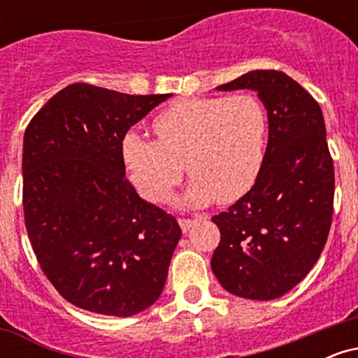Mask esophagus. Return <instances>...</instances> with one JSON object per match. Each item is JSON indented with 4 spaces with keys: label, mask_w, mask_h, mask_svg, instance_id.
<instances>
[{
    "label": "esophagus",
    "mask_w": 358,
    "mask_h": 358,
    "mask_svg": "<svg viewBox=\"0 0 358 358\" xmlns=\"http://www.w3.org/2000/svg\"><path fill=\"white\" fill-rule=\"evenodd\" d=\"M178 224H180V227H182L183 232H188L193 225L196 224V219H178Z\"/></svg>",
    "instance_id": "1"
}]
</instances>
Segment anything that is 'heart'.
Segmentation results:
<instances>
[{"label": "heart", "mask_w": 358, "mask_h": 358, "mask_svg": "<svg viewBox=\"0 0 358 358\" xmlns=\"http://www.w3.org/2000/svg\"><path fill=\"white\" fill-rule=\"evenodd\" d=\"M158 141L126 133L121 153L143 196L159 202L193 176L185 203H232L256 183L268 145V114L248 92L176 101L153 119Z\"/></svg>", "instance_id": "heart-1"}]
</instances>
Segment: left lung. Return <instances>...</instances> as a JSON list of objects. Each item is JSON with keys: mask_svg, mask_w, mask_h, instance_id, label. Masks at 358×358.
<instances>
[{"mask_svg": "<svg viewBox=\"0 0 358 358\" xmlns=\"http://www.w3.org/2000/svg\"><path fill=\"white\" fill-rule=\"evenodd\" d=\"M252 89L268 109L269 139L256 183L213 215L212 271L236 296L268 301L310 273L334 217L335 171L320 104L279 71H252L217 87Z\"/></svg>", "mask_w": 358, "mask_h": 358, "instance_id": "left-lung-1", "label": "left lung"}]
</instances>
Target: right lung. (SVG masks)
I'll return each mask as SVG.
<instances>
[{
  "instance_id": "obj_1",
  "label": "right lung",
  "mask_w": 358,
  "mask_h": 358,
  "mask_svg": "<svg viewBox=\"0 0 358 358\" xmlns=\"http://www.w3.org/2000/svg\"><path fill=\"white\" fill-rule=\"evenodd\" d=\"M170 96L71 84L27 126L24 225L45 276L73 306L131 316L162 294L182 229L134 190L121 143Z\"/></svg>"
}]
</instances>
